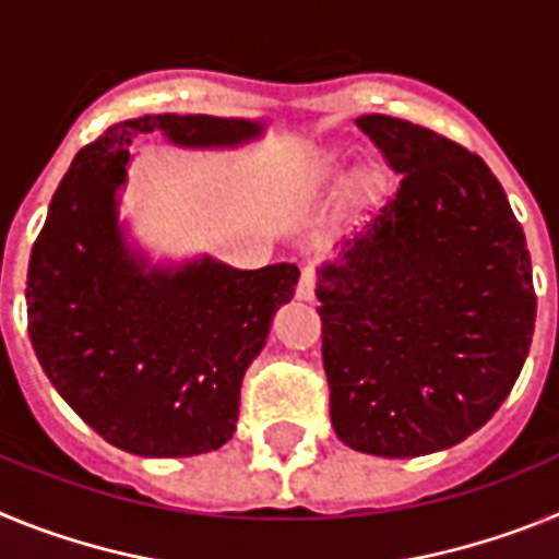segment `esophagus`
Returning a JSON list of instances; mask_svg holds the SVG:
<instances>
[{"mask_svg":"<svg viewBox=\"0 0 559 559\" xmlns=\"http://www.w3.org/2000/svg\"><path fill=\"white\" fill-rule=\"evenodd\" d=\"M316 288H319V274H316L313 269H302L299 283H296V296L308 302V299H313L316 296Z\"/></svg>","mask_w":559,"mask_h":559,"instance_id":"esophagus-1","label":"esophagus"}]
</instances>
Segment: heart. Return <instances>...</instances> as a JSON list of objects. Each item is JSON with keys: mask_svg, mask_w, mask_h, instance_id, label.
I'll use <instances>...</instances> for the list:
<instances>
[{"mask_svg": "<svg viewBox=\"0 0 559 559\" xmlns=\"http://www.w3.org/2000/svg\"><path fill=\"white\" fill-rule=\"evenodd\" d=\"M335 176H338V167H335V165H324V167H322V179H324V181L335 179Z\"/></svg>", "mask_w": 559, "mask_h": 559, "instance_id": "obj_1", "label": "heart"}]
</instances>
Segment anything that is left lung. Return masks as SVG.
<instances>
[{
  "mask_svg": "<svg viewBox=\"0 0 559 559\" xmlns=\"http://www.w3.org/2000/svg\"><path fill=\"white\" fill-rule=\"evenodd\" d=\"M355 122L400 185L319 271L330 419L353 451L426 456L515 386L535 333L530 249L481 156L386 114Z\"/></svg>",
  "mask_w": 559,
  "mask_h": 559,
  "instance_id": "1",
  "label": "left lung"
}]
</instances>
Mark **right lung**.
I'll list each match as a JSON object with an SVG mask.
<instances>
[{
	"label": "right lung",
	"instance_id": "obj_1",
	"mask_svg": "<svg viewBox=\"0 0 559 559\" xmlns=\"http://www.w3.org/2000/svg\"><path fill=\"white\" fill-rule=\"evenodd\" d=\"M162 131L187 147L237 145L260 122L147 114L81 147L49 201L27 269L38 364L86 426L136 456H199L235 433L240 383L290 302V263L237 271L210 257L145 271L117 226L128 145Z\"/></svg>",
	"mask_w": 559,
	"mask_h": 559
}]
</instances>
